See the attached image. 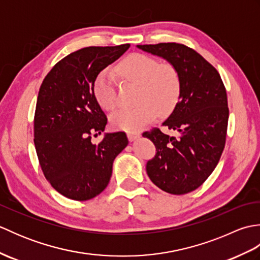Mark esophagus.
<instances>
[{
	"label": "esophagus",
	"instance_id": "esophagus-1",
	"mask_svg": "<svg viewBox=\"0 0 260 260\" xmlns=\"http://www.w3.org/2000/svg\"><path fill=\"white\" fill-rule=\"evenodd\" d=\"M140 136H141V134L137 133V132H128V133H127V137H128V140L131 142L140 139Z\"/></svg>",
	"mask_w": 260,
	"mask_h": 260
}]
</instances>
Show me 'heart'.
<instances>
[{
  "instance_id": "obj_1",
  "label": "heart",
  "mask_w": 260,
  "mask_h": 260,
  "mask_svg": "<svg viewBox=\"0 0 260 260\" xmlns=\"http://www.w3.org/2000/svg\"><path fill=\"white\" fill-rule=\"evenodd\" d=\"M118 75L126 81L140 85L134 108L120 109L110 120L117 129L135 132L155 119L157 113L168 115L175 108L181 96V77L174 66L159 63L157 59L143 53H133L125 58L117 68ZM93 95L101 107L108 112L119 106V95L114 74L103 70L93 82Z\"/></svg>"
}]
</instances>
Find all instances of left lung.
<instances>
[{
  "label": "left lung",
  "mask_w": 260,
  "mask_h": 260,
  "mask_svg": "<svg viewBox=\"0 0 260 260\" xmlns=\"http://www.w3.org/2000/svg\"><path fill=\"white\" fill-rule=\"evenodd\" d=\"M137 48L168 60L181 77L179 103L163 123L178 137L159 128L143 136L156 147L146 164L148 178L171 194H185L202 185L221 157L229 118L227 92L217 69L189 47L168 42Z\"/></svg>",
  "instance_id": "1"
}]
</instances>
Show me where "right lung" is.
Listing matches in <instances>:
<instances>
[{"instance_id": "right-lung-1", "label": "right lung", "mask_w": 260, "mask_h": 260, "mask_svg": "<svg viewBox=\"0 0 260 260\" xmlns=\"http://www.w3.org/2000/svg\"><path fill=\"white\" fill-rule=\"evenodd\" d=\"M129 45L88 47L68 54L43 79L35 113V145L49 183L60 194L86 201L109 183L115 157L128 144L124 132L105 131L107 117L93 95L98 74Z\"/></svg>"}]
</instances>
